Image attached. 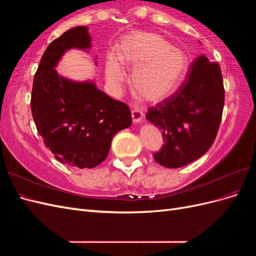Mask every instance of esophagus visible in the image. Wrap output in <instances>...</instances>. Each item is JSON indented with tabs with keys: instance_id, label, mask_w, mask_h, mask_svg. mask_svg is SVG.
Here are the masks:
<instances>
[{
	"instance_id": "1",
	"label": "esophagus",
	"mask_w": 256,
	"mask_h": 256,
	"mask_svg": "<svg viewBox=\"0 0 256 256\" xmlns=\"http://www.w3.org/2000/svg\"><path fill=\"white\" fill-rule=\"evenodd\" d=\"M131 118H132V120L134 122H141L143 120V112L138 110V109H134L131 111Z\"/></svg>"
}]
</instances>
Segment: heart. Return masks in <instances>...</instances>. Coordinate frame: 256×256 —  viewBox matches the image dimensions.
I'll return each instance as SVG.
<instances>
[{
  "mask_svg": "<svg viewBox=\"0 0 256 256\" xmlns=\"http://www.w3.org/2000/svg\"><path fill=\"white\" fill-rule=\"evenodd\" d=\"M118 60L114 56L108 58V81L118 88L125 79L120 62L136 68L132 86L150 102H158L171 96L189 69L187 53L173 47L164 36L148 32H134L124 37L118 46Z\"/></svg>",
  "mask_w": 256,
  "mask_h": 256,
  "instance_id": "b5f03b06",
  "label": "heart"
}]
</instances>
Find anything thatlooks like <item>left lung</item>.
<instances>
[{
  "mask_svg": "<svg viewBox=\"0 0 256 256\" xmlns=\"http://www.w3.org/2000/svg\"><path fill=\"white\" fill-rule=\"evenodd\" d=\"M187 76L172 96L146 113L164 141L154 159L170 168L202 157L214 142L222 118L224 86L219 64L203 54L193 60Z\"/></svg>",
  "mask_w": 256,
  "mask_h": 256,
  "instance_id": "1",
  "label": "left lung"
}]
</instances>
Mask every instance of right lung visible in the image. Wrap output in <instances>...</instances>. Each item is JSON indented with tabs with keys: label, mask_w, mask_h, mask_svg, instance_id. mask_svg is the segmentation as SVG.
I'll list each match as a JSON object with an SVG mask.
<instances>
[{
	"label": "right lung",
	"mask_w": 256,
	"mask_h": 256,
	"mask_svg": "<svg viewBox=\"0 0 256 256\" xmlns=\"http://www.w3.org/2000/svg\"><path fill=\"white\" fill-rule=\"evenodd\" d=\"M88 28L76 26L46 49L34 76L30 109L44 146L62 164L79 168L99 166L113 136L131 125L129 106L99 90L92 82L58 76L54 67L72 48L88 49Z\"/></svg>",
	"instance_id": "add662e5"
}]
</instances>
